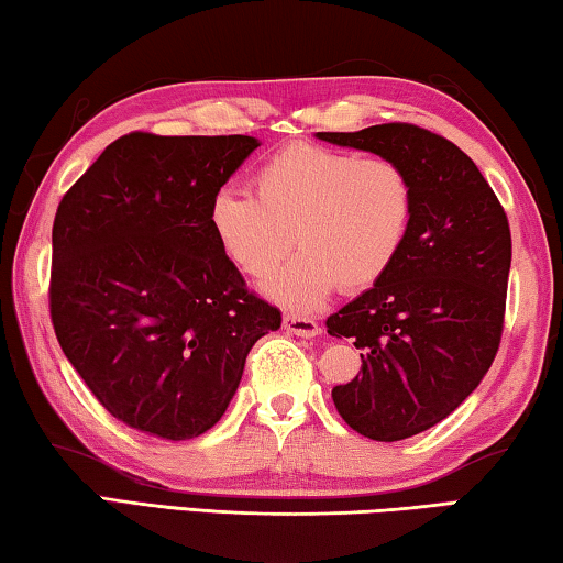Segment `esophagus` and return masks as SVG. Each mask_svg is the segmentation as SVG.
<instances>
[{
	"instance_id": "obj_1",
	"label": "esophagus",
	"mask_w": 563,
	"mask_h": 563,
	"mask_svg": "<svg viewBox=\"0 0 563 563\" xmlns=\"http://www.w3.org/2000/svg\"><path fill=\"white\" fill-rule=\"evenodd\" d=\"M283 329L288 333H296L300 339H313V335L321 333V325H318L313 318H306V316H285L283 318Z\"/></svg>"
}]
</instances>
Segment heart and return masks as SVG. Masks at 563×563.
I'll use <instances>...</instances> for the list:
<instances>
[{"instance_id": "b5f03b06", "label": "heart", "mask_w": 563, "mask_h": 563, "mask_svg": "<svg viewBox=\"0 0 563 563\" xmlns=\"http://www.w3.org/2000/svg\"><path fill=\"white\" fill-rule=\"evenodd\" d=\"M255 195L224 187L209 201V228L242 273L263 278L296 242L300 253L263 283L275 303L318 308L335 285L372 288L405 247L415 187L397 162L292 141L255 172ZM294 234L290 235L289 232Z\"/></svg>"}]
</instances>
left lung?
<instances>
[{"label":"left lung","instance_id":"left-lung-1","mask_svg":"<svg viewBox=\"0 0 563 563\" xmlns=\"http://www.w3.org/2000/svg\"><path fill=\"white\" fill-rule=\"evenodd\" d=\"M391 158L415 187V214L389 273L325 325L354 339L362 372L331 397L351 430L397 442L430 430L477 389L496 358L510 230L490 184L452 141L412 123L316 133Z\"/></svg>","mask_w":563,"mask_h":563}]
</instances>
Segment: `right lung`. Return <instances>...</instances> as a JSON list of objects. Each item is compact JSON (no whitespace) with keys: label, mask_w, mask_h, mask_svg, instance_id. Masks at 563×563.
I'll list each match as a JSON object with an SVG mask.
<instances>
[{"label":"right lung","mask_w":563,"mask_h":563,"mask_svg":"<svg viewBox=\"0 0 563 563\" xmlns=\"http://www.w3.org/2000/svg\"><path fill=\"white\" fill-rule=\"evenodd\" d=\"M253 136L113 141L53 224L49 316L63 354L123 424L191 440L220 422L250 349L280 329L209 228Z\"/></svg>","instance_id":"right-lung-1"}]
</instances>
